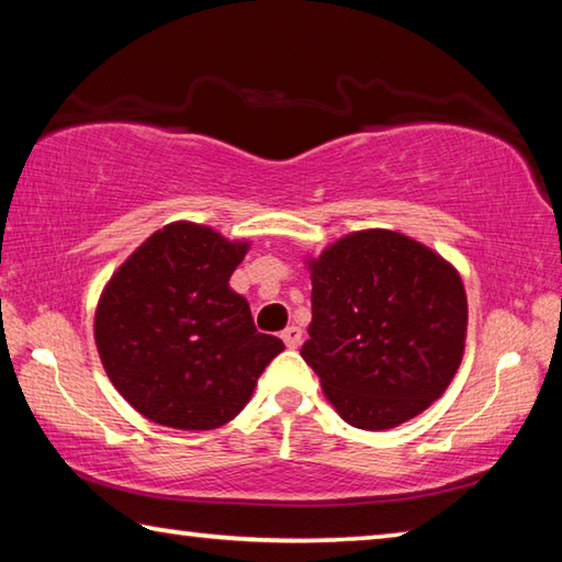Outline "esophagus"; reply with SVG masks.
<instances>
[{
  "instance_id": "esophagus-1",
  "label": "esophagus",
  "mask_w": 562,
  "mask_h": 562,
  "mask_svg": "<svg viewBox=\"0 0 562 562\" xmlns=\"http://www.w3.org/2000/svg\"><path fill=\"white\" fill-rule=\"evenodd\" d=\"M282 341H284V345H288L290 349H297L300 345H302V329L300 327H288V329H284L282 331Z\"/></svg>"
}]
</instances>
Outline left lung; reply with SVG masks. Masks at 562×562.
Listing matches in <instances>:
<instances>
[{
  "label": "left lung",
  "mask_w": 562,
  "mask_h": 562,
  "mask_svg": "<svg viewBox=\"0 0 562 562\" xmlns=\"http://www.w3.org/2000/svg\"><path fill=\"white\" fill-rule=\"evenodd\" d=\"M310 270L312 325L300 355L339 416L384 431L429 408L463 357L459 272L394 231L341 237Z\"/></svg>",
  "instance_id": "8db88e82"
}]
</instances>
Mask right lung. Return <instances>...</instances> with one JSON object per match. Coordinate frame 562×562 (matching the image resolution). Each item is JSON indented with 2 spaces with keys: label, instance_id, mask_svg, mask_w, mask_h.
I'll return each instance as SVG.
<instances>
[{
  "label": "right lung",
  "instance_id": "add662e5",
  "mask_svg": "<svg viewBox=\"0 0 562 562\" xmlns=\"http://www.w3.org/2000/svg\"><path fill=\"white\" fill-rule=\"evenodd\" d=\"M247 243L170 223L103 290L93 337L111 384L146 418L183 431L217 429L243 412L282 339L255 329L231 290Z\"/></svg>",
  "mask_w": 562,
  "mask_h": 562
}]
</instances>
